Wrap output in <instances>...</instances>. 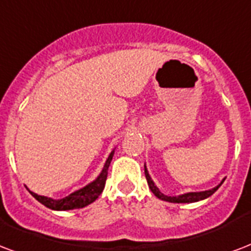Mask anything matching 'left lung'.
I'll use <instances>...</instances> for the list:
<instances>
[{
    "mask_svg": "<svg viewBox=\"0 0 251 251\" xmlns=\"http://www.w3.org/2000/svg\"><path fill=\"white\" fill-rule=\"evenodd\" d=\"M145 175H146V180H147V184L150 187L151 192L155 195L156 198L160 199V200H164V201H168V202H196V201H200V200H204V199L209 198L210 195H213L220 188V185L224 183V179L221 183H220L217 187L212 189H208V191H201V192H188V194H184V195H179V196H167V195H163L162 192L159 191V188L156 187L155 183L151 180L150 175H149V171H147L146 166H145Z\"/></svg>",
    "mask_w": 251,
    "mask_h": 251,
    "instance_id": "left-lung-1",
    "label": "left lung"
}]
</instances>
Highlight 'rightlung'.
Masks as SVG:
<instances>
[{
	"label": "right lung",
	"instance_id": "right-lung-1",
	"mask_svg": "<svg viewBox=\"0 0 251 251\" xmlns=\"http://www.w3.org/2000/svg\"><path fill=\"white\" fill-rule=\"evenodd\" d=\"M113 154H114V150L109 154L108 159L105 162L104 168H102V171H101V174L97 176L96 180H93L92 183L85 185L84 188L79 189V191H75L74 194L68 195L66 198L59 199V200H53V199L51 198H46V196H41V195L34 194L31 191H30V194H31L38 201L42 202L43 205L53 210L79 209V208H84V206L89 205V204H92V202L95 201L96 199L100 196L101 192L104 191L105 181H106V176H108V168L109 166H110V162H112Z\"/></svg>",
	"mask_w": 251,
	"mask_h": 251
}]
</instances>
